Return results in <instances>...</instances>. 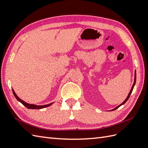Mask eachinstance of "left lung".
<instances>
[{"mask_svg": "<svg viewBox=\"0 0 148 148\" xmlns=\"http://www.w3.org/2000/svg\"><path fill=\"white\" fill-rule=\"evenodd\" d=\"M135 83H136V71H135V81H134V83H133V86H132V89H131V90H130V92H129V94H128V96H127V97L126 98V99H125L122 104H120L119 106H118L117 107H115V108H114V109H112V110H115V109H117V108H119V107H120V106H121L122 105H123V104H124L125 102H126L127 101H128V99H129V97H130V95H131V93L132 92V91H133V88H134V86H135Z\"/></svg>", "mask_w": 148, "mask_h": 148, "instance_id": "1", "label": "left lung"}]
</instances>
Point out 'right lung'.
<instances>
[{
	"instance_id": "obj_1",
	"label": "right lung",
	"mask_w": 148,
	"mask_h": 148,
	"mask_svg": "<svg viewBox=\"0 0 148 148\" xmlns=\"http://www.w3.org/2000/svg\"><path fill=\"white\" fill-rule=\"evenodd\" d=\"M12 91H13V95L15 96L16 99L18 101H20L21 103V104H23V105H24L26 107H27L28 109H40L44 108V107H47L50 106L52 104V103H51V104H47V105H44V106H36V105H34V104H28V103L25 102L23 100H21V99H20V98L16 96L15 91H13V89H12Z\"/></svg>"
}]
</instances>
